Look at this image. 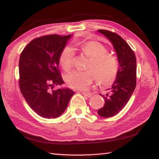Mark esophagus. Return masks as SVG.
Returning a JSON list of instances; mask_svg holds the SVG:
<instances>
[{
	"label": "esophagus",
	"instance_id": "esophagus-1",
	"mask_svg": "<svg viewBox=\"0 0 159 159\" xmlns=\"http://www.w3.org/2000/svg\"><path fill=\"white\" fill-rule=\"evenodd\" d=\"M82 94L83 96H85L87 98H90L92 96V94L90 93H85V92H82Z\"/></svg>",
	"mask_w": 159,
	"mask_h": 159
}]
</instances>
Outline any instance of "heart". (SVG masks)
Wrapping results in <instances>:
<instances>
[{
	"label": "heart",
	"mask_w": 159,
	"mask_h": 159,
	"mask_svg": "<svg viewBox=\"0 0 159 159\" xmlns=\"http://www.w3.org/2000/svg\"><path fill=\"white\" fill-rule=\"evenodd\" d=\"M80 50L89 61L86 71L74 70L66 76V82L70 88L75 90L88 89L94 79L102 85H109L117 76L119 70V61L114 55L109 52L107 47L98 42L90 41L83 43ZM75 52L72 46H66L59 55V63L65 71L73 66ZM94 74L93 75V74Z\"/></svg>",
	"instance_id": "b5f03b06"
}]
</instances>
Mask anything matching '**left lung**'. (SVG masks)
<instances>
[{
  "instance_id": "left-lung-1",
  "label": "left lung",
  "mask_w": 159,
  "mask_h": 159,
  "mask_svg": "<svg viewBox=\"0 0 159 159\" xmlns=\"http://www.w3.org/2000/svg\"><path fill=\"white\" fill-rule=\"evenodd\" d=\"M113 43L119 61V70L111 88L105 96H102L105 103L98 111L102 117H110L117 114L126 106L136 87L137 63L133 50L122 38L107 30H98Z\"/></svg>"
}]
</instances>
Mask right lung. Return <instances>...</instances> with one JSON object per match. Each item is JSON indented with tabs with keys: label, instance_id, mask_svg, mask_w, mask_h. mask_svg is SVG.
Masks as SVG:
<instances>
[{
	"label": "right lung",
	"instance_id": "1",
	"mask_svg": "<svg viewBox=\"0 0 159 159\" xmlns=\"http://www.w3.org/2000/svg\"><path fill=\"white\" fill-rule=\"evenodd\" d=\"M71 37L56 34L33 39L20 54L19 87L29 107L43 118L59 117L74 92L53 89L64 83L59 70V55Z\"/></svg>",
	"mask_w": 159,
	"mask_h": 159
}]
</instances>
